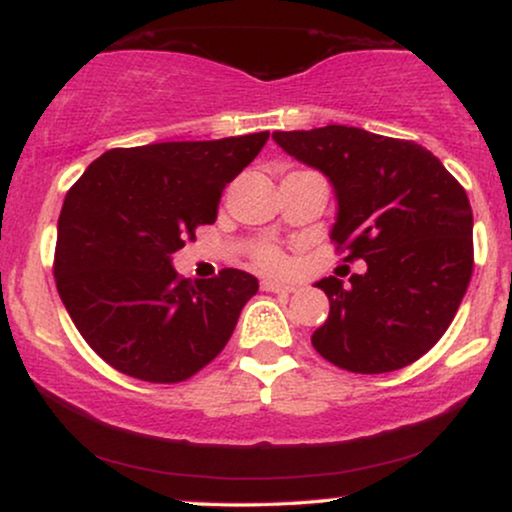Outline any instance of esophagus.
Masks as SVG:
<instances>
[{"label": "esophagus", "mask_w": 512, "mask_h": 512, "mask_svg": "<svg viewBox=\"0 0 512 512\" xmlns=\"http://www.w3.org/2000/svg\"><path fill=\"white\" fill-rule=\"evenodd\" d=\"M261 289H263V292H275V294H292V292H296L294 285H287V282H280V280H263L261 282Z\"/></svg>", "instance_id": "esophagus-1"}]
</instances>
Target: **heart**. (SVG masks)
Segmentation results:
<instances>
[{
    "instance_id": "b5f03b06",
    "label": "heart",
    "mask_w": 512,
    "mask_h": 512,
    "mask_svg": "<svg viewBox=\"0 0 512 512\" xmlns=\"http://www.w3.org/2000/svg\"><path fill=\"white\" fill-rule=\"evenodd\" d=\"M256 258L263 268H282V263H285V256H282L275 246H261V249L256 251Z\"/></svg>"
}]
</instances>
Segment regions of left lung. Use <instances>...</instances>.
I'll return each mask as SVG.
<instances>
[{
    "instance_id": "8db88e82",
    "label": "left lung",
    "mask_w": 512,
    "mask_h": 512,
    "mask_svg": "<svg viewBox=\"0 0 512 512\" xmlns=\"http://www.w3.org/2000/svg\"><path fill=\"white\" fill-rule=\"evenodd\" d=\"M273 140L325 175L337 218L330 237L346 261L368 263L344 287L315 282L330 315L311 342L349 372L406 368L439 342L472 275V208L432 151L408 140L325 125L273 132Z\"/></svg>"
}]
</instances>
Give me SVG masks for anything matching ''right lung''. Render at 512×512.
<instances>
[{"label":"right lung","instance_id":"1","mask_svg":"<svg viewBox=\"0 0 512 512\" xmlns=\"http://www.w3.org/2000/svg\"><path fill=\"white\" fill-rule=\"evenodd\" d=\"M270 132L111 149L87 166L56 225V289L106 363L144 382H182L223 351L254 275L180 280L173 254L218 218L220 194Z\"/></svg>","mask_w":512,"mask_h":512}]
</instances>
